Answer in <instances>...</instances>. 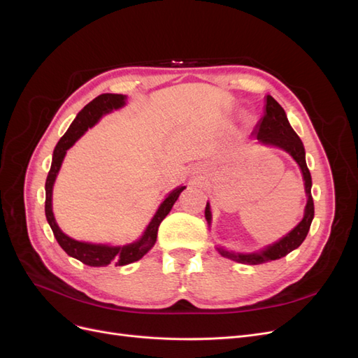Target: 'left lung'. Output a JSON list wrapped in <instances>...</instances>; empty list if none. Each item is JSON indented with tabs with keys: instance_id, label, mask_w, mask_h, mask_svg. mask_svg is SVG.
Wrapping results in <instances>:
<instances>
[{
	"instance_id": "1",
	"label": "left lung",
	"mask_w": 358,
	"mask_h": 358,
	"mask_svg": "<svg viewBox=\"0 0 358 358\" xmlns=\"http://www.w3.org/2000/svg\"><path fill=\"white\" fill-rule=\"evenodd\" d=\"M254 137H257L259 143L278 146L280 149L287 150V152L297 161V164L300 166L301 173H303V179H305L308 204L305 209V216H303V220L299 222L296 229L289 231L279 242L267 246L264 251L254 252V254H234V252L225 251V249H221V248L218 249L221 255L233 259V262H236V263H242V264H263L267 262H272V259H279V258L288 255L291 251H294V249L299 248L303 243V241L306 239L312 220H313V199L310 194L312 179H310L309 169L306 166L305 148H303L300 137L296 134L294 129L291 128L288 119H287V115H285V110L280 107V104L273 99L272 95H267L266 112H264V116L262 121H259V124L257 125ZM204 216H206V220H208V222L210 224L212 215H210L209 203L206 204Z\"/></svg>"
}]
</instances>
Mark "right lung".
I'll return each instance as SVG.
<instances>
[{"label": "right lung", "mask_w": 358, "mask_h": 358, "mask_svg": "<svg viewBox=\"0 0 358 358\" xmlns=\"http://www.w3.org/2000/svg\"><path fill=\"white\" fill-rule=\"evenodd\" d=\"M125 99L127 96L122 94H101L99 96H95L91 103H88L83 107V109L78 113V116H76L70 128L67 129V133L61 137L55 150H53L52 166L46 179L45 212H46L48 222L53 231V236H55L59 246L70 257L79 259V262H82L83 264L91 266V267H104L110 263L115 266H125L142 258L149 249L155 245L159 224L169 215L173 204L176 203L178 197L180 196V192L185 189V187H179L176 189H173L167 196V199L161 203L152 221H150L145 234L142 236V239L134 243H129L127 246H107V245H92V243L78 242L59 230V227L55 218H53V212H52V187H53V182L57 179V175L62 164V159L66 157L67 149H70L76 143V140H78L86 129L91 128L96 121H99L104 113H109L113 109L122 107L125 104Z\"/></svg>", "instance_id": "right-lung-1"}]
</instances>
